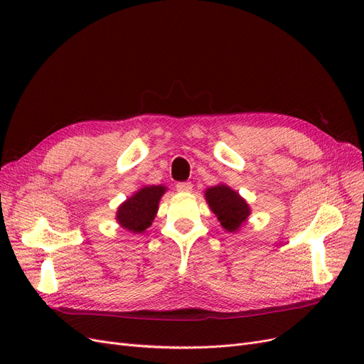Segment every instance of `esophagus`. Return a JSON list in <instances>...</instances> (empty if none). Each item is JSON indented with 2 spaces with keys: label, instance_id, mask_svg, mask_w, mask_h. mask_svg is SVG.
<instances>
[{
  "label": "esophagus",
  "instance_id": "1",
  "mask_svg": "<svg viewBox=\"0 0 364 364\" xmlns=\"http://www.w3.org/2000/svg\"><path fill=\"white\" fill-rule=\"evenodd\" d=\"M176 190L179 193H190L193 190V183L191 182H179L176 185Z\"/></svg>",
  "mask_w": 364,
  "mask_h": 364
}]
</instances>
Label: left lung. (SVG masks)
Masks as SVG:
<instances>
[{"instance_id":"1","label":"left lung","mask_w":364,"mask_h":364,"mask_svg":"<svg viewBox=\"0 0 364 364\" xmlns=\"http://www.w3.org/2000/svg\"><path fill=\"white\" fill-rule=\"evenodd\" d=\"M205 199L209 209L228 232L240 230L252 213L249 203L226 183L209 186L205 191Z\"/></svg>"}]
</instances>
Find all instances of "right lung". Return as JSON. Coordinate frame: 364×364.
I'll list each match as a JSON object with an SVG mask.
<instances>
[{"mask_svg":"<svg viewBox=\"0 0 364 364\" xmlns=\"http://www.w3.org/2000/svg\"><path fill=\"white\" fill-rule=\"evenodd\" d=\"M165 185H146L135 191L117 209V223L132 234H142L155 220Z\"/></svg>","mask_w":364,"mask_h":364,"instance_id":"obj_1","label":"right lung"}]
</instances>
